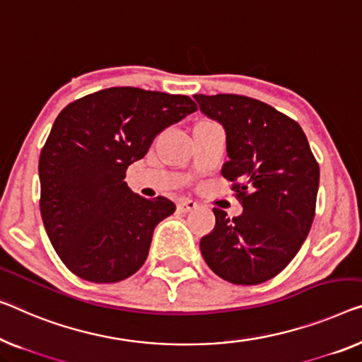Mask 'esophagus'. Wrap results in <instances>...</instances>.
<instances>
[{
	"mask_svg": "<svg viewBox=\"0 0 362 362\" xmlns=\"http://www.w3.org/2000/svg\"><path fill=\"white\" fill-rule=\"evenodd\" d=\"M198 208V203L193 202V199H182L179 202V209L182 213H188V211H193V209Z\"/></svg>",
	"mask_w": 362,
	"mask_h": 362,
	"instance_id": "obj_1",
	"label": "esophagus"
}]
</instances>
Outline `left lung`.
<instances>
[{"instance_id":"1","label":"left lung","mask_w":362,"mask_h":362,"mask_svg":"<svg viewBox=\"0 0 362 362\" xmlns=\"http://www.w3.org/2000/svg\"><path fill=\"white\" fill-rule=\"evenodd\" d=\"M221 123L228 158L221 174L234 182L240 216L214 208L216 226L202 237L204 262L226 281L265 283L289 265L315 216L320 169L298 122L252 97L193 95Z\"/></svg>"}]
</instances>
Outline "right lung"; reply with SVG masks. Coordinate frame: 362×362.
Returning <instances> with one entry per match:
<instances>
[{
    "label": "right lung",
    "mask_w": 362,
    "mask_h": 362,
    "mask_svg": "<svg viewBox=\"0 0 362 362\" xmlns=\"http://www.w3.org/2000/svg\"><path fill=\"white\" fill-rule=\"evenodd\" d=\"M195 110L188 95L109 88L60 112L39 159L40 214L69 272L117 283L143 267L154 228L175 204L133 193L127 169L164 128Z\"/></svg>",
    "instance_id": "1"
}]
</instances>
